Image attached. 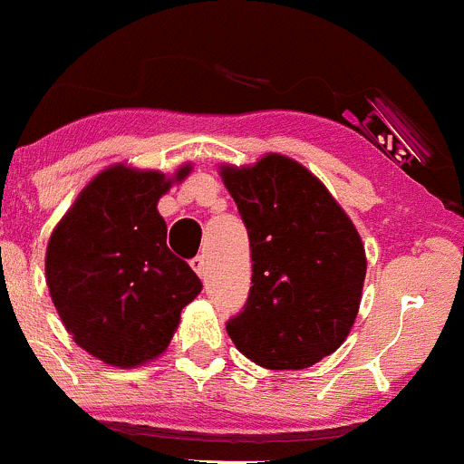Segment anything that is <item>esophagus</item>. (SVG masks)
<instances>
[{"instance_id": "obj_1", "label": "esophagus", "mask_w": 464, "mask_h": 464, "mask_svg": "<svg viewBox=\"0 0 464 464\" xmlns=\"http://www.w3.org/2000/svg\"><path fill=\"white\" fill-rule=\"evenodd\" d=\"M190 266H193L195 274H198L199 278H204V276H206V262H204V256H195V258L190 260Z\"/></svg>"}]
</instances>
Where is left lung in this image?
I'll return each instance as SVG.
<instances>
[{
	"mask_svg": "<svg viewBox=\"0 0 464 464\" xmlns=\"http://www.w3.org/2000/svg\"><path fill=\"white\" fill-rule=\"evenodd\" d=\"M249 233L251 289L227 323L242 354L269 371H301L334 353L362 303L366 251L325 186L294 159L266 154L222 166Z\"/></svg>",
	"mask_w": 464,
	"mask_h": 464,
	"instance_id": "1",
	"label": "left lung"
}]
</instances>
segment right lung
<instances>
[{
	"label": "right lung",
	"instance_id": "1",
	"mask_svg": "<svg viewBox=\"0 0 464 464\" xmlns=\"http://www.w3.org/2000/svg\"><path fill=\"white\" fill-rule=\"evenodd\" d=\"M175 177L111 166L93 177L53 228L46 285L69 334L101 362L134 368L170 343L181 310L202 292L188 262L166 245L157 202Z\"/></svg>",
	"mask_w": 464,
	"mask_h": 464
}]
</instances>
